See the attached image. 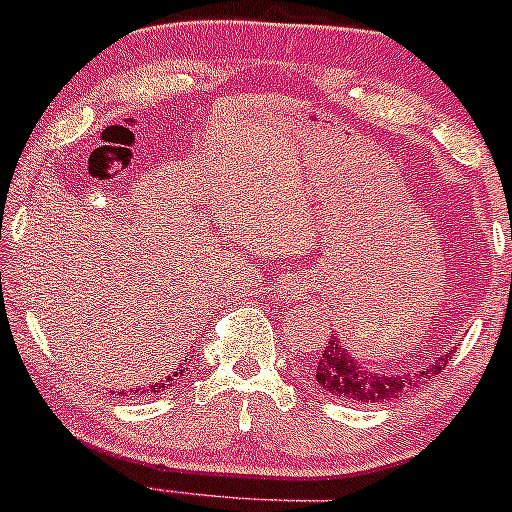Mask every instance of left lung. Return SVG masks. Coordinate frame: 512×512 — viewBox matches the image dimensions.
Returning <instances> with one entry per match:
<instances>
[{
  "label": "left lung",
  "mask_w": 512,
  "mask_h": 512,
  "mask_svg": "<svg viewBox=\"0 0 512 512\" xmlns=\"http://www.w3.org/2000/svg\"><path fill=\"white\" fill-rule=\"evenodd\" d=\"M453 352V350H451ZM451 352L441 355L434 365L424 370L421 367L416 374H384L370 372L365 365L352 360L342 342L333 335L325 345L323 355L318 360V384L333 397L342 399V402H357V404H374V402H389L394 397L412 392L419 387V382L431 379L434 374L444 372L449 365Z\"/></svg>",
  "instance_id": "1"
}]
</instances>
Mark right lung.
Segmentation results:
<instances>
[{
  "mask_svg": "<svg viewBox=\"0 0 512 512\" xmlns=\"http://www.w3.org/2000/svg\"><path fill=\"white\" fill-rule=\"evenodd\" d=\"M177 374H182V370H177L175 374H172V377H165V379H160V382H152L150 387L133 389V392H138V394H145V392L155 394V392H162V389H170V387H175V377H177ZM120 394H125V392H120Z\"/></svg>",
  "mask_w": 512,
  "mask_h": 512,
  "instance_id": "obj_1",
  "label": "right lung"
}]
</instances>
